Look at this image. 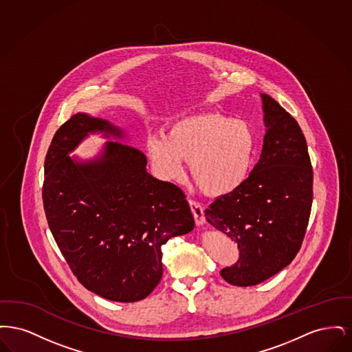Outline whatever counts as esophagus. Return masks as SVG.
Returning a JSON list of instances; mask_svg holds the SVG:
<instances>
[{
	"mask_svg": "<svg viewBox=\"0 0 352 352\" xmlns=\"http://www.w3.org/2000/svg\"><path fill=\"white\" fill-rule=\"evenodd\" d=\"M188 203H190V208H191V212L194 215L197 226H203L206 223V218H204V210H203L201 203L195 201H190Z\"/></svg>",
	"mask_w": 352,
	"mask_h": 352,
	"instance_id": "esophagus-1",
	"label": "esophagus"
}]
</instances>
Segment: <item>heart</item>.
<instances>
[{
  "mask_svg": "<svg viewBox=\"0 0 352 352\" xmlns=\"http://www.w3.org/2000/svg\"><path fill=\"white\" fill-rule=\"evenodd\" d=\"M256 133L245 120L218 112H201L168 124L165 137L145 142L151 168L165 181H182L186 162L194 182L208 197H227L251 175Z\"/></svg>",
  "mask_w": 352,
  "mask_h": 352,
  "instance_id": "b5f03b06",
  "label": "heart"
}]
</instances>
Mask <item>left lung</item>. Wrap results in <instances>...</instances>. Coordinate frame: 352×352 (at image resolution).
<instances>
[{
    "label": "left lung",
    "mask_w": 352,
    "mask_h": 352,
    "mask_svg": "<svg viewBox=\"0 0 352 352\" xmlns=\"http://www.w3.org/2000/svg\"><path fill=\"white\" fill-rule=\"evenodd\" d=\"M265 135L258 162L237 191L204 211L237 243V263L220 270L228 284H260L287 267L301 248L313 201V168L298 122L261 94Z\"/></svg>",
    "instance_id": "obj_1"
}]
</instances>
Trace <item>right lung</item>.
Instances as JSON below:
<instances>
[{
  "label": "right lung",
  "mask_w": 352,
  "mask_h": 352,
  "mask_svg": "<svg viewBox=\"0 0 352 352\" xmlns=\"http://www.w3.org/2000/svg\"><path fill=\"white\" fill-rule=\"evenodd\" d=\"M94 133L126 137L87 113L74 115L54 135L42 190L46 218L84 287L109 301H141L162 277L161 245L195 223L184 191L151 177L137 148L107 141L95 158L69 157Z\"/></svg>",
  "instance_id": "add662e5"
}]
</instances>
